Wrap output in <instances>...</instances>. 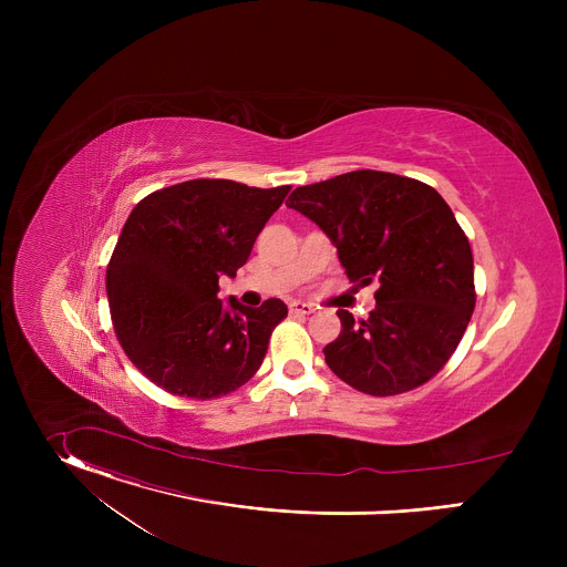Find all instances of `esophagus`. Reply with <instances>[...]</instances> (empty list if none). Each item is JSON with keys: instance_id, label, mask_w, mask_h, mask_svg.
<instances>
[{"instance_id": "esophagus-1", "label": "esophagus", "mask_w": 567, "mask_h": 567, "mask_svg": "<svg viewBox=\"0 0 567 567\" xmlns=\"http://www.w3.org/2000/svg\"><path fill=\"white\" fill-rule=\"evenodd\" d=\"M289 311H291V313L307 316V313H313V305L302 302V300H293V302H289Z\"/></svg>"}]
</instances>
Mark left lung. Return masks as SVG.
Instances as JSON below:
<instances>
[{
    "label": "left lung",
    "instance_id": "1",
    "mask_svg": "<svg viewBox=\"0 0 567 567\" xmlns=\"http://www.w3.org/2000/svg\"><path fill=\"white\" fill-rule=\"evenodd\" d=\"M287 206L330 237L350 280H379L365 320L337 311L341 334L322 348L332 372L374 396L435 377L475 307L473 254L442 195L417 179L354 171L296 188Z\"/></svg>",
    "mask_w": 567,
    "mask_h": 567
}]
</instances>
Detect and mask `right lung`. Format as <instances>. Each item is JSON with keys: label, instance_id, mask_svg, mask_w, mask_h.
Masks as SVG:
<instances>
[{"label": "right lung", "instance_id": "right-lung-1", "mask_svg": "<svg viewBox=\"0 0 567 567\" xmlns=\"http://www.w3.org/2000/svg\"><path fill=\"white\" fill-rule=\"evenodd\" d=\"M287 193L193 179L134 206L107 267V300L125 354L152 383L215 399L258 372L287 305L269 298L247 307L217 291L221 276L247 265Z\"/></svg>", "mask_w": 567, "mask_h": 567}]
</instances>
